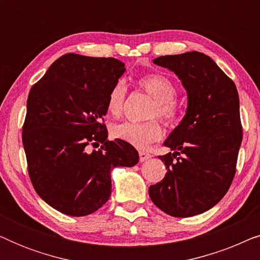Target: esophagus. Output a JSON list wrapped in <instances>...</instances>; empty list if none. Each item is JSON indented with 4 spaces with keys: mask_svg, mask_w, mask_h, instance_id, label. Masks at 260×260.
<instances>
[{
    "mask_svg": "<svg viewBox=\"0 0 260 260\" xmlns=\"http://www.w3.org/2000/svg\"><path fill=\"white\" fill-rule=\"evenodd\" d=\"M138 155H140V161L141 162L147 161V159H149V158L151 157V155L149 154V152H147V151H140V152H138Z\"/></svg>",
    "mask_w": 260,
    "mask_h": 260,
    "instance_id": "34e87169",
    "label": "esophagus"
}]
</instances>
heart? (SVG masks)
I'll return each instance as SVG.
<instances>
[{"label":"heart","instance_id":"1","mask_svg":"<svg viewBox=\"0 0 260 260\" xmlns=\"http://www.w3.org/2000/svg\"><path fill=\"white\" fill-rule=\"evenodd\" d=\"M138 86L155 101L151 108L150 118L158 117L167 125H173L180 119L181 109L176 102V84L169 77L162 73H148L137 80ZM126 86L123 80H118L110 90L106 98V110L111 116L122 115L125 103ZM111 135L117 140L138 149H147L152 143L159 141L163 130L158 120L152 119L145 123L124 122L111 126Z\"/></svg>","mask_w":260,"mask_h":260}]
</instances>
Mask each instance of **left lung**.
I'll return each instance as SVG.
<instances>
[{"instance_id": "left-lung-1", "label": "left lung", "mask_w": 260, "mask_h": 260, "mask_svg": "<svg viewBox=\"0 0 260 260\" xmlns=\"http://www.w3.org/2000/svg\"><path fill=\"white\" fill-rule=\"evenodd\" d=\"M156 65L175 72L188 93L187 113L158 156L167 174L149 187L151 201L168 215L187 218L215 206L230 189L243 140L236 84L204 53L163 55Z\"/></svg>"}]
</instances>
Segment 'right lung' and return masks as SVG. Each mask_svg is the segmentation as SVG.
Wrapping results in <instances>:
<instances>
[{"label": "right lung", "mask_w": 260, "mask_h": 260, "mask_svg": "<svg viewBox=\"0 0 260 260\" xmlns=\"http://www.w3.org/2000/svg\"><path fill=\"white\" fill-rule=\"evenodd\" d=\"M124 71L115 58L67 53L30 88L22 126L28 175L39 197L63 214L97 211L111 195V170L138 162L133 145L108 140L103 123Z\"/></svg>", "instance_id": "1"}]
</instances>
